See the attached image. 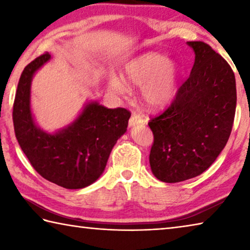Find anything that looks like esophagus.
Masks as SVG:
<instances>
[{
	"instance_id": "1",
	"label": "esophagus",
	"mask_w": 250,
	"mask_h": 250,
	"mask_svg": "<svg viewBox=\"0 0 250 250\" xmlns=\"http://www.w3.org/2000/svg\"><path fill=\"white\" fill-rule=\"evenodd\" d=\"M143 122H145V120L142 119L141 116L132 115L130 118V120H129V128H132V126L138 125H142Z\"/></svg>"
}]
</instances>
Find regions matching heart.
<instances>
[{"label": "heart", "mask_w": 250, "mask_h": 250, "mask_svg": "<svg viewBox=\"0 0 250 250\" xmlns=\"http://www.w3.org/2000/svg\"><path fill=\"white\" fill-rule=\"evenodd\" d=\"M180 68L174 59L166 55L147 52L130 59L122 67L125 81L116 75L110 76V91L121 97L130 94V86L140 87L145 103L152 109H163L174 99Z\"/></svg>", "instance_id": "b5f03b06"}]
</instances>
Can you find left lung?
<instances>
[{"label": "left lung", "instance_id": "8db88e82", "mask_svg": "<svg viewBox=\"0 0 250 250\" xmlns=\"http://www.w3.org/2000/svg\"><path fill=\"white\" fill-rule=\"evenodd\" d=\"M195 55L188 80L172 104L153 118L150 152L156 179L176 183L205 172L229 138L236 110V80L230 66L203 42H188Z\"/></svg>", "mask_w": 250, "mask_h": 250}]
</instances>
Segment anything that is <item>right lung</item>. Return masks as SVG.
I'll use <instances>...</instances> for the list:
<instances>
[{"label": "right lung", "mask_w": 250, "mask_h": 250, "mask_svg": "<svg viewBox=\"0 0 250 250\" xmlns=\"http://www.w3.org/2000/svg\"><path fill=\"white\" fill-rule=\"evenodd\" d=\"M50 58L49 54L37 57L21 75L13 108L15 135L44 179L68 189L83 188L104 173L112 147L125 133L131 113L89 100L64 128L54 132L42 129L32 111V80Z\"/></svg>", "instance_id": "right-lung-1"}]
</instances>
